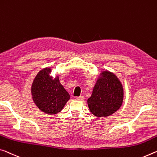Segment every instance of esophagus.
<instances>
[{
	"label": "esophagus",
	"instance_id": "obj_1",
	"mask_svg": "<svg viewBox=\"0 0 157 157\" xmlns=\"http://www.w3.org/2000/svg\"><path fill=\"white\" fill-rule=\"evenodd\" d=\"M84 96H78V97H76V99L77 100H80V101H83L84 100Z\"/></svg>",
	"mask_w": 157,
	"mask_h": 157
}]
</instances>
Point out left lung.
<instances>
[{
	"label": "left lung",
	"mask_w": 157,
	"mask_h": 157,
	"mask_svg": "<svg viewBox=\"0 0 157 157\" xmlns=\"http://www.w3.org/2000/svg\"><path fill=\"white\" fill-rule=\"evenodd\" d=\"M122 84L115 75L103 71L87 100L91 113L96 117H108L119 110L123 102Z\"/></svg>",
	"instance_id": "1"
}]
</instances>
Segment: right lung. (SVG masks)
I'll return each instance as SVG.
<instances>
[{
	"instance_id": "add662e5",
	"label": "right lung",
	"mask_w": 157,
	"mask_h": 157,
	"mask_svg": "<svg viewBox=\"0 0 157 157\" xmlns=\"http://www.w3.org/2000/svg\"><path fill=\"white\" fill-rule=\"evenodd\" d=\"M51 69L41 70L35 78L31 86L33 100L41 111L48 114L61 112L70 99V95L59 82V77L49 75Z\"/></svg>"
}]
</instances>
